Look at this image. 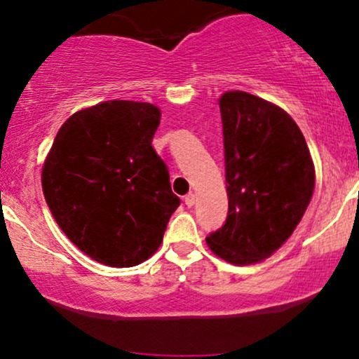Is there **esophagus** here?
<instances>
[{
	"instance_id": "obj_1",
	"label": "esophagus",
	"mask_w": 359,
	"mask_h": 359,
	"mask_svg": "<svg viewBox=\"0 0 359 359\" xmlns=\"http://www.w3.org/2000/svg\"><path fill=\"white\" fill-rule=\"evenodd\" d=\"M184 203H185V205H187V208H192V205L196 204V196H194L192 192L187 194V196H185V199H184Z\"/></svg>"
}]
</instances>
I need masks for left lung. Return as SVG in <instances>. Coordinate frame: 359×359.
<instances>
[{
  "label": "left lung",
  "mask_w": 359,
  "mask_h": 359,
  "mask_svg": "<svg viewBox=\"0 0 359 359\" xmlns=\"http://www.w3.org/2000/svg\"><path fill=\"white\" fill-rule=\"evenodd\" d=\"M228 217L205 238L214 255L251 265L271 257L302 219L316 172L297 123L278 106L229 90L219 100Z\"/></svg>",
  "instance_id": "8db88e82"
}]
</instances>
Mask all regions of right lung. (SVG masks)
I'll return each mask as SVG.
<instances>
[{
    "mask_svg": "<svg viewBox=\"0 0 359 359\" xmlns=\"http://www.w3.org/2000/svg\"><path fill=\"white\" fill-rule=\"evenodd\" d=\"M160 109L104 101L60 126L42 168V187L65 236L96 262L140 265L158 250L180 199L151 140Z\"/></svg>",
    "mask_w": 359,
    "mask_h": 359,
    "instance_id": "obj_1",
    "label": "right lung"
}]
</instances>
